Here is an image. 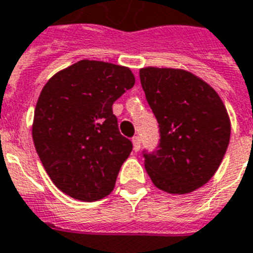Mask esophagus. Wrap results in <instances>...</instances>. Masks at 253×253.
I'll return each mask as SVG.
<instances>
[{
    "mask_svg": "<svg viewBox=\"0 0 253 253\" xmlns=\"http://www.w3.org/2000/svg\"><path fill=\"white\" fill-rule=\"evenodd\" d=\"M132 142H133V149H134V152H138L141 148V138L138 136L133 137L132 138Z\"/></svg>",
    "mask_w": 253,
    "mask_h": 253,
    "instance_id": "obj_1",
    "label": "esophagus"
}]
</instances>
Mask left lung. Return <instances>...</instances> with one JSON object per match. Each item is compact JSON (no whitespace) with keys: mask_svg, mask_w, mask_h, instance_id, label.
<instances>
[{"mask_svg":"<svg viewBox=\"0 0 253 253\" xmlns=\"http://www.w3.org/2000/svg\"><path fill=\"white\" fill-rule=\"evenodd\" d=\"M140 80L158 121L157 150L142 152L158 189L187 194L210 181L230 142L228 113L206 82L185 70L146 67Z\"/></svg>","mask_w":253,"mask_h":253,"instance_id":"8db88e82","label":"left lung"}]
</instances>
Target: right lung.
<instances>
[{
	"mask_svg": "<svg viewBox=\"0 0 253 253\" xmlns=\"http://www.w3.org/2000/svg\"><path fill=\"white\" fill-rule=\"evenodd\" d=\"M134 85L128 67L80 60L52 76L37 101L33 141L54 185L93 202L115 187L132 141L121 136L112 105Z\"/></svg>",
	"mask_w": 253,
	"mask_h": 253,
	"instance_id": "obj_1",
	"label": "right lung"
}]
</instances>
